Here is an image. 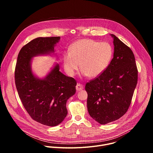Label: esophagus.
Instances as JSON below:
<instances>
[{
  "label": "esophagus",
  "mask_w": 153,
  "mask_h": 153,
  "mask_svg": "<svg viewBox=\"0 0 153 153\" xmlns=\"http://www.w3.org/2000/svg\"><path fill=\"white\" fill-rule=\"evenodd\" d=\"M76 90L77 91H81L83 89V86L82 84H80V83H77L76 86Z\"/></svg>",
  "instance_id": "esophagus-1"
}]
</instances>
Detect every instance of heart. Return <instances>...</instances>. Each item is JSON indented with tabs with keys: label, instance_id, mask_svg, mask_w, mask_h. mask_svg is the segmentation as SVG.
Segmentation results:
<instances>
[{
	"label": "heart",
	"instance_id": "obj_1",
	"mask_svg": "<svg viewBox=\"0 0 153 153\" xmlns=\"http://www.w3.org/2000/svg\"><path fill=\"white\" fill-rule=\"evenodd\" d=\"M112 57L113 50L108 43L84 39L70 46L68 52L63 56V63L65 71L70 76H74L80 64L82 76L94 78L105 71Z\"/></svg>",
	"mask_w": 153,
	"mask_h": 153
}]
</instances>
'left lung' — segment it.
<instances>
[{
  "instance_id": "left-lung-1",
  "label": "left lung",
  "mask_w": 153,
  "mask_h": 153,
  "mask_svg": "<svg viewBox=\"0 0 153 153\" xmlns=\"http://www.w3.org/2000/svg\"><path fill=\"white\" fill-rule=\"evenodd\" d=\"M110 35L114 47L113 58L102 74L85 85L89 114L102 125L115 121L126 113L137 83L133 51L115 35Z\"/></svg>"
}]
</instances>
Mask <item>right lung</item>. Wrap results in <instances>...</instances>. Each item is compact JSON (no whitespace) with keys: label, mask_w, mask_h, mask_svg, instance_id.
Masks as SVG:
<instances>
[{"label":"right lung","mask_w":153,"mask_h":153,"mask_svg":"<svg viewBox=\"0 0 153 153\" xmlns=\"http://www.w3.org/2000/svg\"><path fill=\"white\" fill-rule=\"evenodd\" d=\"M60 37H37L20 50L15 69V83L19 96L25 110L35 121L54 126L66 117L68 99L76 93V81L64 75L56 63L43 78L35 75L31 68L32 59L54 53Z\"/></svg>","instance_id":"obj_1"}]
</instances>
